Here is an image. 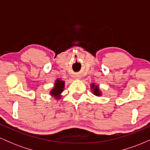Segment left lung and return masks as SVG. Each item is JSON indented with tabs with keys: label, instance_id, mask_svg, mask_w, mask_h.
<instances>
[{
	"label": "left lung",
	"instance_id": "obj_1",
	"mask_svg": "<svg viewBox=\"0 0 150 150\" xmlns=\"http://www.w3.org/2000/svg\"><path fill=\"white\" fill-rule=\"evenodd\" d=\"M92 88L93 89V91H94V94H95V95L97 96H99L101 95V93L99 92V87H98V86H94V84H92Z\"/></svg>",
	"mask_w": 150,
	"mask_h": 150
}]
</instances>
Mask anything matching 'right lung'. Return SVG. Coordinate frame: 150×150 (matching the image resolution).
Instances as JSON below:
<instances>
[{
  "label": "right lung",
  "instance_id": "right-lung-1",
  "mask_svg": "<svg viewBox=\"0 0 150 150\" xmlns=\"http://www.w3.org/2000/svg\"><path fill=\"white\" fill-rule=\"evenodd\" d=\"M63 87H64V82L61 80H57L55 83V87L51 90V94L55 97H58L61 93L63 92Z\"/></svg>",
  "mask_w": 150,
  "mask_h": 150
}]
</instances>
